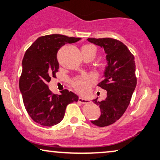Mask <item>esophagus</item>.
Masks as SVG:
<instances>
[{"label": "esophagus", "mask_w": 160, "mask_h": 160, "mask_svg": "<svg viewBox=\"0 0 160 160\" xmlns=\"http://www.w3.org/2000/svg\"><path fill=\"white\" fill-rule=\"evenodd\" d=\"M78 102L82 103H90V100L88 99V98L80 97L79 99H78Z\"/></svg>", "instance_id": "obj_1"}]
</instances>
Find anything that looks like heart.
Wrapping results in <instances>:
<instances>
[{"mask_svg":"<svg viewBox=\"0 0 160 160\" xmlns=\"http://www.w3.org/2000/svg\"><path fill=\"white\" fill-rule=\"evenodd\" d=\"M88 48L90 50L93 51L95 52V47L92 45H85V46H82V48ZM93 78L91 75H82L80 77L76 78L73 81V85L75 88L79 91L81 93H86L88 92L90 85H91V82H93Z\"/></svg>","mask_w":160,"mask_h":160,"instance_id":"heart-1","label":"heart"}]
</instances>
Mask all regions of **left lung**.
<instances>
[{
    "instance_id": "1",
    "label": "left lung",
    "mask_w": 160,
    "mask_h": 160,
    "mask_svg": "<svg viewBox=\"0 0 160 160\" xmlns=\"http://www.w3.org/2000/svg\"><path fill=\"white\" fill-rule=\"evenodd\" d=\"M88 41L100 46L106 53L107 66L103 79L98 85L107 91V98L93 102L99 106L101 115L92 120L93 125L105 127L118 120L129 105L136 88V64L133 55L124 43L113 38H88Z\"/></svg>"
}]
</instances>
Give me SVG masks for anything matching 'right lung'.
Returning <instances> with one entry per match:
<instances>
[{
  "mask_svg": "<svg viewBox=\"0 0 160 160\" xmlns=\"http://www.w3.org/2000/svg\"><path fill=\"white\" fill-rule=\"evenodd\" d=\"M80 39L58 34L42 36L24 56L19 89L27 112L38 124L47 127L58 124L64 118L67 106L78 101V96L67 89L60 95L53 94L47 84L58 70V51Z\"/></svg>",
  "mask_w": 160,
  "mask_h": 160,
  "instance_id": "add662e5",
  "label": "right lung"
}]
</instances>
